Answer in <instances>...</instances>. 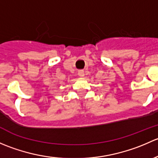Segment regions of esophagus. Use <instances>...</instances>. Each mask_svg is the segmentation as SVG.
<instances>
[{"label":"esophagus","mask_w":158,"mask_h":158,"mask_svg":"<svg viewBox=\"0 0 158 158\" xmlns=\"http://www.w3.org/2000/svg\"><path fill=\"white\" fill-rule=\"evenodd\" d=\"M78 75H79L80 77H83V76H85V73H84L83 70H80V71H79V73H78Z\"/></svg>","instance_id":"esophagus-1"}]
</instances>
